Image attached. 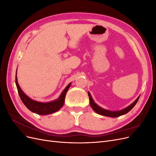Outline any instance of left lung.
Listing matches in <instances>:
<instances>
[{"instance_id": "1", "label": "left lung", "mask_w": 156, "mask_h": 156, "mask_svg": "<svg viewBox=\"0 0 156 156\" xmlns=\"http://www.w3.org/2000/svg\"><path fill=\"white\" fill-rule=\"evenodd\" d=\"M88 95L89 96V100H90V106L92 107V109L95 111L98 114L102 115V116H108V117H112V118H116L118 116H120L122 115H124L126 113L130 111L132 108L134 107V106L136 105V103H137L140 96L136 99V100L131 103V105L129 106H127V107L123 108V109L120 110V111H109L107 109H105L100 106H99L98 104L94 102L93 98L91 96L90 93L88 92Z\"/></svg>"}]
</instances>
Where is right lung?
Segmentation results:
<instances>
[{"instance_id": "right-lung-1", "label": "right lung", "mask_w": 156, "mask_h": 156, "mask_svg": "<svg viewBox=\"0 0 156 156\" xmlns=\"http://www.w3.org/2000/svg\"><path fill=\"white\" fill-rule=\"evenodd\" d=\"M16 83L19 95H20L21 100H22L23 103H24V105L29 108L30 111L40 115H50L60 109V108L62 107L64 103L66 94L69 88L70 87L71 84H72V83H70L68 84L67 87L64 88L62 92L61 93L60 96L58 99L51 101L43 103L32 100V99L29 98L23 92L17 82V71L16 74Z\"/></svg>"}]
</instances>
